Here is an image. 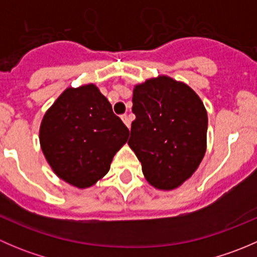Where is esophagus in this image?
<instances>
[{
	"mask_svg": "<svg viewBox=\"0 0 257 257\" xmlns=\"http://www.w3.org/2000/svg\"><path fill=\"white\" fill-rule=\"evenodd\" d=\"M121 120L124 121V124H125L128 128H131V118L128 116V114H123V115H121Z\"/></svg>",
	"mask_w": 257,
	"mask_h": 257,
	"instance_id": "esophagus-1",
	"label": "esophagus"
}]
</instances>
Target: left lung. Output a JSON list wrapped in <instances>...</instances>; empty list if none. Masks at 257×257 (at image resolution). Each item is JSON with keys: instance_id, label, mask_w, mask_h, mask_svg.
<instances>
[{"instance_id": "8db88e82", "label": "left lung", "mask_w": 257, "mask_h": 257, "mask_svg": "<svg viewBox=\"0 0 257 257\" xmlns=\"http://www.w3.org/2000/svg\"><path fill=\"white\" fill-rule=\"evenodd\" d=\"M128 144L154 188L173 190L198 169L206 150L208 114L189 85L160 76L136 85Z\"/></svg>"}]
</instances>
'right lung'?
I'll return each instance as SVG.
<instances>
[{
    "label": "right lung",
    "mask_w": 257,
    "mask_h": 257,
    "mask_svg": "<svg viewBox=\"0 0 257 257\" xmlns=\"http://www.w3.org/2000/svg\"><path fill=\"white\" fill-rule=\"evenodd\" d=\"M129 131L94 84L67 88L43 116L42 152L53 172L77 188L108 173Z\"/></svg>",
    "instance_id": "obj_1"
}]
</instances>
